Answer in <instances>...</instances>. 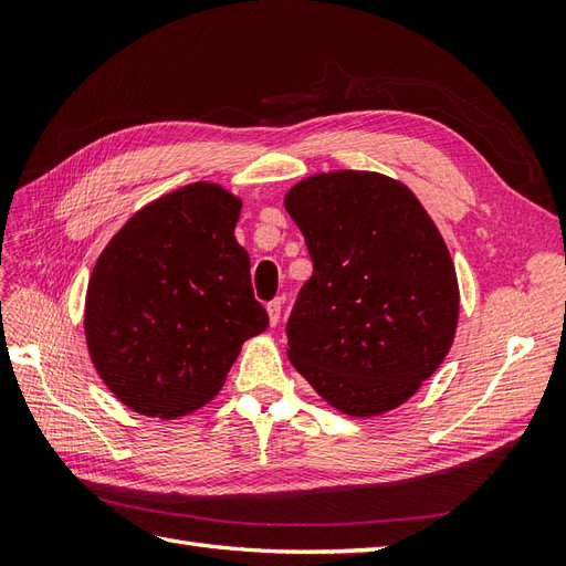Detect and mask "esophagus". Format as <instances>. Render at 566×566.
<instances>
[{"instance_id":"obj_1","label":"esophagus","mask_w":566,"mask_h":566,"mask_svg":"<svg viewBox=\"0 0 566 566\" xmlns=\"http://www.w3.org/2000/svg\"><path fill=\"white\" fill-rule=\"evenodd\" d=\"M282 306H284L282 298H274V302H270V304H268L270 326H276V323H280V318H282Z\"/></svg>"}]
</instances>
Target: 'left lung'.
<instances>
[{"mask_svg": "<svg viewBox=\"0 0 566 566\" xmlns=\"http://www.w3.org/2000/svg\"><path fill=\"white\" fill-rule=\"evenodd\" d=\"M314 274L286 323L292 365L345 416L391 411L450 353L460 286L448 245L399 179L338 170L284 197Z\"/></svg>", "mask_w": 566, "mask_h": 566, "instance_id": "left-lung-1", "label": "left lung"}]
</instances>
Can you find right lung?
Wrapping results in <instances>:
<instances>
[{
  "label": "right lung",
  "instance_id": "1",
  "mask_svg": "<svg viewBox=\"0 0 566 566\" xmlns=\"http://www.w3.org/2000/svg\"><path fill=\"white\" fill-rule=\"evenodd\" d=\"M238 197L195 182L150 201L94 264L84 335L106 387L130 411L177 418L221 391L240 347L268 328Z\"/></svg>",
  "mask_w": 566,
  "mask_h": 566
}]
</instances>
